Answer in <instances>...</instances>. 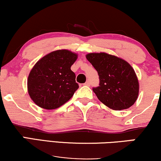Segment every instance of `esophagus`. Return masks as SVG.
Returning a JSON list of instances; mask_svg holds the SVG:
<instances>
[{
	"instance_id": "1",
	"label": "esophagus",
	"mask_w": 161,
	"mask_h": 161,
	"mask_svg": "<svg viewBox=\"0 0 161 161\" xmlns=\"http://www.w3.org/2000/svg\"><path fill=\"white\" fill-rule=\"evenodd\" d=\"M85 85H86V86H90V81H86V82L85 83Z\"/></svg>"
}]
</instances>
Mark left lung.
I'll return each mask as SVG.
<instances>
[{"label": "left lung", "mask_w": 161, "mask_h": 161, "mask_svg": "<svg viewBox=\"0 0 161 161\" xmlns=\"http://www.w3.org/2000/svg\"><path fill=\"white\" fill-rule=\"evenodd\" d=\"M86 58L98 72L99 86L92 90L99 101L114 110L126 109L139 96V81L128 62L105 53H90Z\"/></svg>", "instance_id": "obj_1"}]
</instances>
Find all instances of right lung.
I'll use <instances>...</instances> for the list:
<instances>
[{
	"label": "right lung",
	"instance_id": "right-lung-1",
	"mask_svg": "<svg viewBox=\"0 0 161 161\" xmlns=\"http://www.w3.org/2000/svg\"><path fill=\"white\" fill-rule=\"evenodd\" d=\"M77 55L67 49L54 51L36 63L29 74L28 90L36 105L55 109L69 101L79 88L71 66Z\"/></svg>",
	"mask_w": 161,
	"mask_h": 161
}]
</instances>
